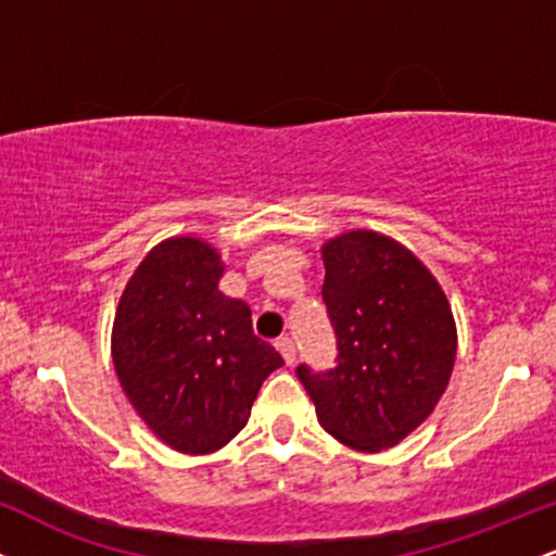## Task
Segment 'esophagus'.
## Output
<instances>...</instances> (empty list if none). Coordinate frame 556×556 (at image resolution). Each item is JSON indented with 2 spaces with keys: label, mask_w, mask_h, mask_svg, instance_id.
<instances>
[{
  "label": "esophagus",
  "mask_w": 556,
  "mask_h": 556,
  "mask_svg": "<svg viewBox=\"0 0 556 556\" xmlns=\"http://www.w3.org/2000/svg\"><path fill=\"white\" fill-rule=\"evenodd\" d=\"M277 350L282 353L287 366H292V363H295V358H298L295 340H290V337H282V340H277Z\"/></svg>",
  "instance_id": "esophagus-1"
}]
</instances>
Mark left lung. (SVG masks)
Returning a JSON list of instances; mask_svg holds the SVG:
<instances>
[{
    "label": "left lung",
    "instance_id": "1",
    "mask_svg": "<svg viewBox=\"0 0 556 556\" xmlns=\"http://www.w3.org/2000/svg\"><path fill=\"white\" fill-rule=\"evenodd\" d=\"M321 298L337 358L298 379L331 437L363 452L394 446L429 418L450 381L457 331L442 287L400 242L358 229L321 251Z\"/></svg>",
    "mask_w": 556,
    "mask_h": 556
}]
</instances>
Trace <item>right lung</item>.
<instances>
[{
    "label": "right lung",
    "instance_id": "1",
    "mask_svg": "<svg viewBox=\"0 0 556 556\" xmlns=\"http://www.w3.org/2000/svg\"><path fill=\"white\" fill-rule=\"evenodd\" d=\"M222 271L206 242L164 240L140 261L114 316L112 358L127 400L188 455L225 446L285 363L253 334L251 308L222 295Z\"/></svg>",
    "mask_w": 556,
    "mask_h": 556
}]
</instances>
